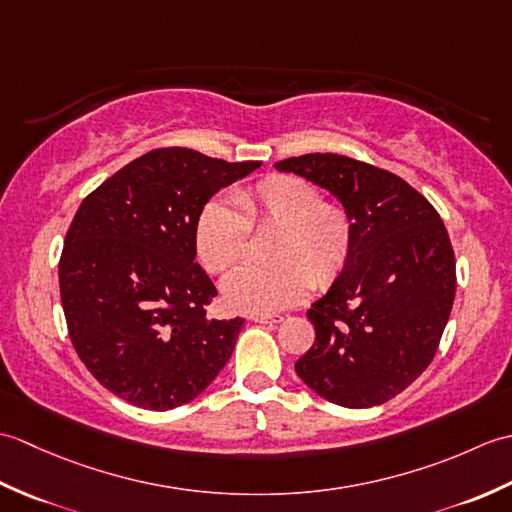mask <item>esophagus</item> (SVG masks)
<instances>
[{
	"label": "esophagus",
	"instance_id": "obj_1",
	"mask_svg": "<svg viewBox=\"0 0 512 512\" xmlns=\"http://www.w3.org/2000/svg\"><path fill=\"white\" fill-rule=\"evenodd\" d=\"M253 321H255V323H268V325H273V323H279L281 317H279V314H255Z\"/></svg>",
	"mask_w": 512,
	"mask_h": 512
}]
</instances>
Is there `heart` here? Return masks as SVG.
Here are the masks:
<instances>
[{
  "instance_id": "obj_1",
  "label": "heart",
  "mask_w": 512,
  "mask_h": 512,
  "mask_svg": "<svg viewBox=\"0 0 512 512\" xmlns=\"http://www.w3.org/2000/svg\"><path fill=\"white\" fill-rule=\"evenodd\" d=\"M250 231H275L273 264L235 268L222 284L224 306L239 314H270L295 306L310 284L328 288L352 255L354 226L341 204L325 202L317 184L273 173L237 191L235 202L211 198L195 220V253L211 273L242 262Z\"/></svg>"
}]
</instances>
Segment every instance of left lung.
I'll return each instance as SVG.
<instances>
[{"label":"left lung","mask_w":512,"mask_h":512,"mask_svg":"<svg viewBox=\"0 0 512 512\" xmlns=\"http://www.w3.org/2000/svg\"><path fill=\"white\" fill-rule=\"evenodd\" d=\"M350 213L352 255L308 319L299 378L334 405H383L436 356L455 299V255L438 211L396 173L339 154L275 162Z\"/></svg>","instance_id":"8db88e82"}]
</instances>
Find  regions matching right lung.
I'll use <instances>...</instances> for the list:
<instances>
[{"label":"right lung","instance_id":"add662e5","mask_svg":"<svg viewBox=\"0 0 512 512\" xmlns=\"http://www.w3.org/2000/svg\"><path fill=\"white\" fill-rule=\"evenodd\" d=\"M259 165L154 149L81 202L59 262L63 314L76 354L118 398L187 405L228 363L244 319L204 317L217 290L195 264V220Z\"/></svg>","mask_w":512,"mask_h":512}]
</instances>
